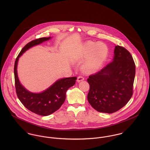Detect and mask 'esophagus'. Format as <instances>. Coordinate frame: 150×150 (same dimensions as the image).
I'll use <instances>...</instances> for the list:
<instances>
[{
  "label": "esophagus",
  "instance_id": "34e87169",
  "mask_svg": "<svg viewBox=\"0 0 150 150\" xmlns=\"http://www.w3.org/2000/svg\"><path fill=\"white\" fill-rule=\"evenodd\" d=\"M84 80V77L82 76H79L78 77H77V82H80L81 81H83Z\"/></svg>",
  "mask_w": 150,
  "mask_h": 150
}]
</instances>
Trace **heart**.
Segmentation results:
<instances>
[{
  "instance_id": "heart-1",
  "label": "heart",
  "mask_w": 150,
  "mask_h": 150,
  "mask_svg": "<svg viewBox=\"0 0 150 150\" xmlns=\"http://www.w3.org/2000/svg\"><path fill=\"white\" fill-rule=\"evenodd\" d=\"M108 47L103 43L88 41L84 44L80 52L82 58L88 59L86 67L89 70L97 69L105 61L108 55Z\"/></svg>"
}]
</instances>
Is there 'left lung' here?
Listing matches in <instances>:
<instances>
[{
    "label": "left lung",
    "instance_id": "obj_1",
    "mask_svg": "<svg viewBox=\"0 0 150 150\" xmlns=\"http://www.w3.org/2000/svg\"><path fill=\"white\" fill-rule=\"evenodd\" d=\"M113 61L89 76L88 100L99 112L113 113L129 102L133 92L136 66L130 53L115 45Z\"/></svg>",
    "mask_w": 150,
    "mask_h": 150
}]
</instances>
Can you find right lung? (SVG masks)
Here are the masks:
<instances>
[{
    "mask_svg": "<svg viewBox=\"0 0 150 150\" xmlns=\"http://www.w3.org/2000/svg\"><path fill=\"white\" fill-rule=\"evenodd\" d=\"M50 39V37L42 38L26 44L17 56L14 68L15 87L18 99L22 105L29 110L42 116L50 115L61 107L66 99L67 90L75 84L77 79L76 77H72L59 80L49 88L39 93L29 92L20 84L17 72V62L19 57L29 48Z\"/></svg>",
    "mask_w": 150,
    "mask_h": 150,
    "instance_id": "add662e5",
    "label": "right lung"
}]
</instances>
